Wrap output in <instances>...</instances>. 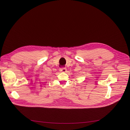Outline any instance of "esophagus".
<instances>
[{"label":"esophagus","instance_id":"obj_1","mask_svg":"<svg viewBox=\"0 0 130 130\" xmlns=\"http://www.w3.org/2000/svg\"><path fill=\"white\" fill-rule=\"evenodd\" d=\"M59 71L60 72H66L67 71V69L66 68H61L59 69Z\"/></svg>","mask_w":130,"mask_h":130}]
</instances>
